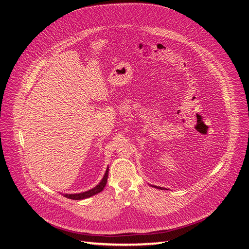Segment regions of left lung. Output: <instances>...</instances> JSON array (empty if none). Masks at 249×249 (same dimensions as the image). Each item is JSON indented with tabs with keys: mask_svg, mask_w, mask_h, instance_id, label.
Instances as JSON below:
<instances>
[{
	"mask_svg": "<svg viewBox=\"0 0 249 249\" xmlns=\"http://www.w3.org/2000/svg\"><path fill=\"white\" fill-rule=\"evenodd\" d=\"M154 187H156V188H159V189H162L161 187H158V186H154Z\"/></svg>",
	"mask_w": 249,
	"mask_h": 249,
	"instance_id": "8db88e82",
	"label": "left lung"
}]
</instances>
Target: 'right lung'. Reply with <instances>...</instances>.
<instances>
[{
	"instance_id": "right-lung-1",
	"label": "right lung",
	"mask_w": 249,
	"mask_h": 249,
	"mask_svg": "<svg viewBox=\"0 0 249 249\" xmlns=\"http://www.w3.org/2000/svg\"><path fill=\"white\" fill-rule=\"evenodd\" d=\"M108 167L105 171V175L103 177V179L101 180V182L98 184L97 186L93 187L92 189L90 190H87V191H84V193H80V194H65L64 195V196L68 197V199H71V200H83V199H86V197H89V196H92L94 195H97L99 193H101L102 190L104 189V187L106 186V183H107V178H108Z\"/></svg>"
}]
</instances>
